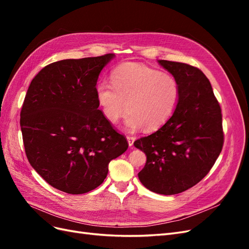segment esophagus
I'll list each match as a JSON object with an SVG mask.
<instances>
[{
	"label": "esophagus",
	"instance_id": "obj_1",
	"mask_svg": "<svg viewBox=\"0 0 249 249\" xmlns=\"http://www.w3.org/2000/svg\"><path fill=\"white\" fill-rule=\"evenodd\" d=\"M126 139H127V143H129V146L132 147L133 144H134L135 139H136V137H134V136H127Z\"/></svg>",
	"mask_w": 249,
	"mask_h": 249
}]
</instances>
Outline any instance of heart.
<instances>
[{
  "instance_id": "b5f03b06",
  "label": "heart",
  "mask_w": 249,
  "mask_h": 249,
  "mask_svg": "<svg viewBox=\"0 0 249 249\" xmlns=\"http://www.w3.org/2000/svg\"><path fill=\"white\" fill-rule=\"evenodd\" d=\"M95 96L104 117L112 124L127 111L125 125L131 131L145 126L155 131L166 124L179 100V86L168 73L141 63L126 62L111 72V84L101 81Z\"/></svg>"
}]
</instances>
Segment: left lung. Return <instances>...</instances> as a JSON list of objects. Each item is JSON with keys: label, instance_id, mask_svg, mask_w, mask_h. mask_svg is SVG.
Returning a JSON list of instances; mask_svg holds the SVG:
<instances>
[{"label": "left lung", "instance_id": "8db88e82", "mask_svg": "<svg viewBox=\"0 0 249 249\" xmlns=\"http://www.w3.org/2000/svg\"><path fill=\"white\" fill-rule=\"evenodd\" d=\"M179 86L172 116L157 132L134 142L146 155L138 173L148 190L172 195L205 178L219 157L224 135L220 105L209 79L192 65L159 60Z\"/></svg>", "mask_w": 249, "mask_h": 249}]
</instances>
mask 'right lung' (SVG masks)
<instances>
[{
    "label": "right lung",
    "instance_id": "obj_1",
    "mask_svg": "<svg viewBox=\"0 0 249 249\" xmlns=\"http://www.w3.org/2000/svg\"><path fill=\"white\" fill-rule=\"evenodd\" d=\"M114 54L47 65L30 84L20 111L31 166L56 189L87 193L108 175L111 160L129 146L107 122L95 96L100 72Z\"/></svg>",
    "mask_w": 249,
    "mask_h": 249
}]
</instances>
